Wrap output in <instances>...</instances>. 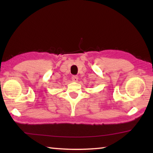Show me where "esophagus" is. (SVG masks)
Wrapping results in <instances>:
<instances>
[{
	"mask_svg": "<svg viewBox=\"0 0 153 153\" xmlns=\"http://www.w3.org/2000/svg\"><path fill=\"white\" fill-rule=\"evenodd\" d=\"M71 79H72L73 82H77V80H78V77L77 76H73L72 77H71Z\"/></svg>",
	"mask_w": 153,
	"mask_h": 153,
	"instance_id": "34e87169",
	"label": "esophagus"
}]
</instances>
